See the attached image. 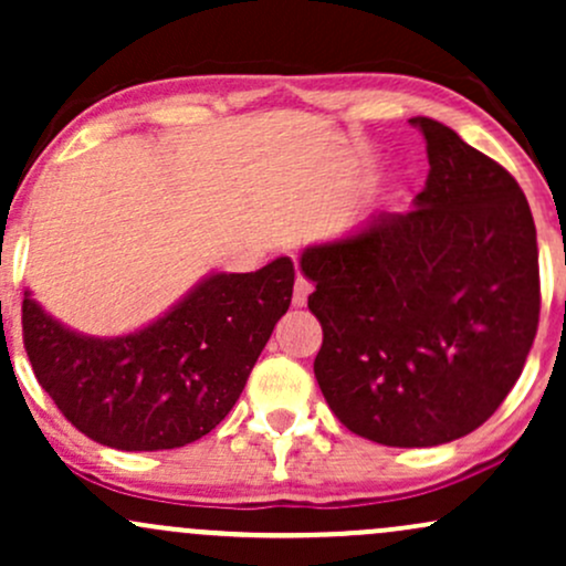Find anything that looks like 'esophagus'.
<instances>
[{
    "label": "esophagus",
    "instance_id": "34e87169",
    "mask_svg": "<svg viewBox=\"0 0 566 566\" xmlns=\"http://www.w3.org/2000/svg\"><path fill=\"white\" fill-rule=\"evenodd\" d=\"M311 290H314V284H311L305 276L297 274V279H295V290H292V305H297V308H303V305L308 303Z\"/></svg>",
    "mask_w": 566,
    "mask_h": 566
}]
</instances>
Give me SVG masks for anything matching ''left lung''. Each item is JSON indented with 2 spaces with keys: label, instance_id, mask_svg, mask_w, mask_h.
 I'll list each match as a JSON object with an SVG mask.
<instances>
[{
  "label": "left lung",
  "instance_id": "8db88e82",
  "mask_svg": "<svg viewBox=\"0 0 566 566\" xmlns=\"http://www.w3.org/2000/svg\"><path fill=\"white\" fill-rule=\"evenodd\" d=\"M426 188L354 237L308 247L314 375L348 431L386 447L465 437L503 405L537 335L527 197L495 159L428 116Z\"/></svg>",
  "mask_w": 566,
  "mask_h": 566
}]
</instances>
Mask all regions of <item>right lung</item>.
Returning a JSON list of instances; mask_svg holds the SVG:
<instances>
[{"label": "right lung", "mask_w": 566, "mask_h": 566, "mask_svg": "<svg viewBox=\"0 0 566 566\" xmlns=\"http://www.w3.org/2000/svg\"><path fill=\"white\" fill-rule=\"evenodd\" d=\"M292 284L290 258L255 274H212L170 314L122 337L71 333L25 292L23 346L39 386L84 437L125 452L175 450L237 405Z\"/></svg>", "instance_id": "add662e5"}]
</instances>
